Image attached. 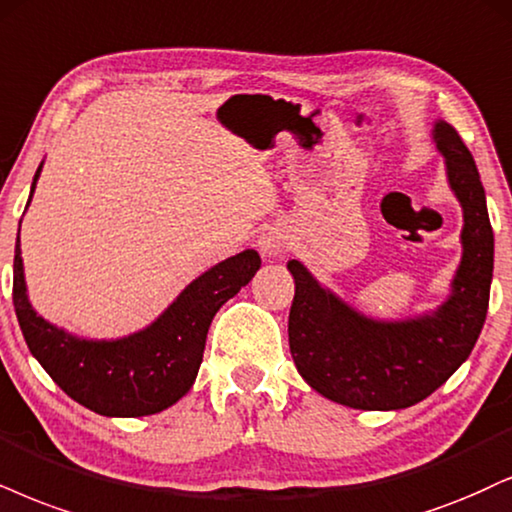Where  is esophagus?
I'll return each instance as SVG.
<instances>
[{"label":"esophagus","mask_w":512,"mask_h":512,"mask_svg":"<svg viewBox=\"0 0 512 512\" xmlns=\"http://www.w3.org/2000/svg\"><path fill=\"white\" fill-rule=\"evenodd\" d=\"M256 246H258V251H261L263 256L275 258V256L285 254L289 242H287V235H282L280 230H275V227H270V230H266L261 237H258Z\"/></svg>","instance_id":"obj_1"}]
</instances>
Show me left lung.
<instances>
[{
  "label": "left lung",
  "mask_w": 512,
  "mask_h": 512,
  "mask_svg": "<svg viewBox=\"0 0 512 512\" xmlns=\"http://www.w3.org/2000/svg\"><path fill=\"white\" fill-rule=\"evenodd\" d=\"M446 182L463 208L460 263L439 306L384 320L358 311L308 270L294 277L289 351L299 375L320 396L358 410H401L437 391L475 349L487 320L494 275V230L472 154L446 121L432 123Z\"/></svg>",
  "instance_id": "1"
}]
</instances>
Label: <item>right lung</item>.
I'll return each instance as SVG.
<instances>
[{
	"mask_svg": "<svg viewBox=\"0 0 512 512\" xmlns=\"http://www.w3.org/2000/svg\"><path fill=\"white\" fill-rule=\"evenodd\" d=\"M42 166L44 161L25 208L33 201ZM258 268L261 256L246 249L194 277L142 330L118 339H87L52 325L30 304L18 223L14 308L30 353L73 401L106 418H142L170 408L192 389L213 315L249 285Z\"/></svg>",
	"mask_w": 512,
	"mask_h": 512,
	"instance_id": "right-lung-1",
	"label": "right lung"
}]
</instances>
